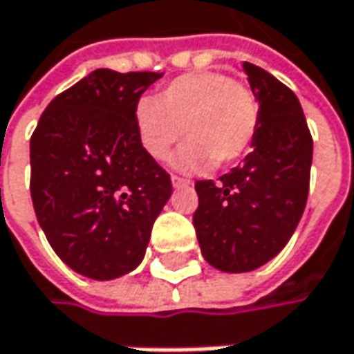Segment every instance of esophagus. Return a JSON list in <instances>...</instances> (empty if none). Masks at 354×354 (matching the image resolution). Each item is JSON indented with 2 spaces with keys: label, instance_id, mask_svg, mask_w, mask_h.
<instances>
[{
  "label": "esophagus",
  "instance_id": "1",
  "mask_svg": "<svg viewBox=\"0 0 354 354\" xmlns=\"http://www.w3.org/2000/svg\"><path fill=\"white\" fill-rule=\"evenodd\" d=\"M190 184H192V182L186 180V178L172 176V186H174V188H184V186H190Z\"/></svg>",
  "mask_w": 354,
  "mask_h": 354
}]
</instances>
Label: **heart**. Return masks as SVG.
<instances>
[{
  "instance_id": "b5f03b06",
  "label": "heart",
  "mask_w": 354,
  "mask_h": 354,
  "mask_svg": "<svg viewBox=\"0 0 354 354\" xmlns=\"http://www.w3.org/2000/svg\"><path fill=\"white\" fill-rule=\"evenodd\" d=\"M259 120L254 92L222 72L180 75L156 100L142 97L134 110L138 140L154 160L168 156L184 130L188 142L172 164L186 172L236 162L250 148Z\"/></svg>"
}]
</instances>
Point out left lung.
<instances>
[{
	"label": "left lung",
	"mask_w": 354,
	"mask_h": 354,
	"mask_svg": "<svg viewBox=\"0 0 354 354\" xmlns=\"http://www.w3.org/2000/svg\"><path fill=\"white\" fill-rule=\"evenodd\" d=\"M242 68L260 108L252 152L216 182L198 180L192 218L202 257L222 272H250L286 246L306 206L313 164L299 97L259 66Z\"/></svg>",
	"instance_id": "obj_1"
}]
</instances>
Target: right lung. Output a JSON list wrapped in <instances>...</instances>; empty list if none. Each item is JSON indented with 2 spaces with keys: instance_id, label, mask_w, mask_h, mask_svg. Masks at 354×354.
I'll list each match as a JSON object with an SVG mask.
<instances>
[{
  "instance_id": "right-lung-1",
  "label": "right lung",
  "mask_w": 354,
  "mask_h": 354,
  "mask_svg": "<svg viewBox=\"0 0 354 354\" xmlns=\"http://www.w3.org/2000/svg\"><path fill=\"white\" fill-rule=\"evenodd\" d=\"M162 73L95 70L55 95L30 140L32 202L55 254L94 281L142 262L172 196L170 174L142 148L136 104Z\"/></svg>"
}]
</instances>
